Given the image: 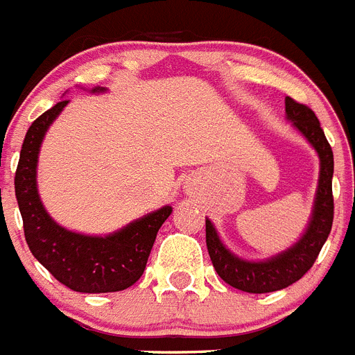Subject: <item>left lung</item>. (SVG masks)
Here are the masks:
<instances>
[{
	"label": "left lung",
	"instance_id": "8db88e82",
	"mask_svg": "<svg viewBox=\"0 0 355 355\" xmlns=\"http://www.w3.org/2000/svg\"><path fill=\"white\" fill-rule=\"evenodd\" d=\"M286 116L298 128L320 157V178L313 214L304 236L291 248L280 252L266 261H246L237 257L221 243L211 220H205V241L212 266L218 275L232 288L246 293H271L284 289L306 275L318 257L322 246L331 234L334 220L332 198V173L334 155L323 134L316 114L304 103L286 96Z\"/></svg>",
	"mask_w": 355,
	"mask_h": 355
}]
</instances>
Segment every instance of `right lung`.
Returning a JSON list of instances; mask_svg holds the SVG:
<instances>
[{
  "instance_id": "right-lung-1",
  "label": "right lung",
  "mask_w": 355,
  "mask_h": 355,
  "mask_svg": "<svg viewBox=\"0 0 355 355\" xmlns=\"http://www.w3.org/2000/svg\"><path fill=\"white\" fill-rule=\"evenodd\" d=\"M96 91L105 89H92ZM67 103L69 100L58 101L39 116L23 141L14 184L24 237L33 257L73 291H121L141 279L157 232L173 209L166 205L109 236H85L55 223L37 191V159L49 125Z\"/></svg>"
}]
</instances>
